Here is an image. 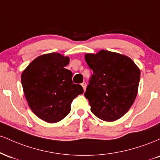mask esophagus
Segmentation results:
<instances>
[{
    "label": "esophagus",
    "instance_id": "obj_1",
    "mask_svg": "<svg viewBox=\"0 0 160 160\" xmlns=\"http://www.w3.org/2000/svg\"><path fill=\"white\" fill-rule=\"evenodd\" d=\"M81 86H82V88H83L84 90H86V82H82V83L81 84Z\"/></svg>",
    "mask_w": 160,
    "mask_h": 160
}]
</instances>
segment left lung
Wrapping results in <instances>:
<instances>
[{
    "label": "left lung",
    "instance_id": "1",
    "mask_svg": "<svg viewBox=\"0 0 160 160\" xmlns=\"http://www.w3.org/2000/svg\"><path fill=\"white\" fill-rule=\"evenodd\" d=\"M85 61L94 73L84 94L91 111L107 122L121 118L137 96L140 69L129 57L104 49L86 53Z\"/></svg>",
    "mask_w": 160,
    "mask_h": 160
}]
</instances>
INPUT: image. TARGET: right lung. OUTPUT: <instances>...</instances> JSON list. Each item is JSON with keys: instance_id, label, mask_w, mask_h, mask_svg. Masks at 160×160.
<instances>
[{"instance_id": "1", "label": "right lung", "mask_w": 160, "mask_h": 160, "mask_svg": "<svg viewBox=\"0 0 160 160\" xmlns=\"http://www.w3.org/2000/svg\"><path fill=\"white\" fill-rule=\"evenodd\" d=\"M68 56L51 52L37 57L21 75L23 92L28 106L37 117L54 123L71 111L73 99L83 93L80 85L73 83V74L65 68Z\"/></svg>"}]
</instances>
